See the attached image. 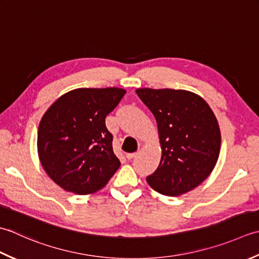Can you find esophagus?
Returning a JSON list of instances; mask_svg holds the SVG:
<instances>
[{
	"instance_id": "obj_1",
	"label": "esophagus",
	"mask_w": 259,
	"mask_h": 259,
	"mask_svg": "<svg viewBox=\"0 0 259 259\" xmlns=\"http://www.w3.org/2000/svg\"><path fill=\"white\" fill-rule=\"evenodd\" d=\"M136 155H137V153H127V154H126V159L132 160V159H134Z\"/></svg>"
}]
</instances>
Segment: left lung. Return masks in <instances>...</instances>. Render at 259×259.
I'll list each match as a JSON object with an SVG mask.
<instances>
[{"label": "left lung", "mask_w": 259, "mask_h": 259, "mask_svg": "<svg viewBox=\"0 0 259 259\" xmlns=\"http://www.w3.org/2000/svg\"><path fill=\"white\" fill-rule=\"evenodd\" d=\"M154 115L162 150L155 172L146 178L161 194L181 196L207 179L218 161L221 135L207 102L183 89H136Z\"/></svg>", "instance_id": "left-lung-1"}]
</instances>
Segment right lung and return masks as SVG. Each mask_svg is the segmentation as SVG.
<instances>
[{
  "label": "right lung",
  "mask_w": 259,
  "mask_h": 259,
  "mask_svg": "<svg viewBox=\"0 0 259 259\" xmlns=\"http://www.w3.org/2000/svg\"><path fill=\"white\" fill-rule=\"evenodd\" d=\"M125 89L77 88L63 94L42 116L38 154L47 174L63 190L91 194L106 186L120 162L105 118Z\"/></svg>",
  "instance_id": "obj_1"
}]
</instances>
